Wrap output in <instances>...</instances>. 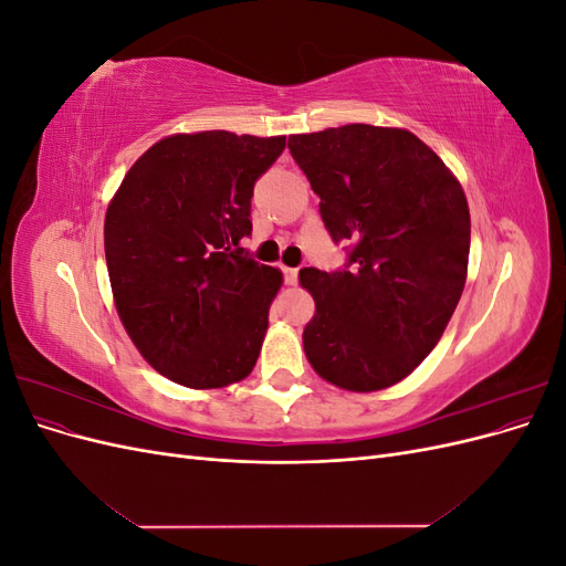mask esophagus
I'll use <instances>...</instances> for the list:
<instances>
[{"instance_id":"1","label":"esophagus","mask_w":566,"mask_h":566,"mask_svg":"<svg viewBox=\"0 0 566 566\" xmlns=\"http://www.w3.org/2000/svg\"><path fill=\"white\" fill-rule=\"evenodd\" d=\"M297 276H300V269H293V266H285V269H283V281H285V285H295V283H297Z\"/></svg>"}]
</instances>
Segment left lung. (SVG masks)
<instances>
[{
	"label": "left lung",
	"instance_id": "obj_1",
	"mask_svg": "<svg viewBox=\"0 0 566 566\" xmlns=\"http://www.w3.org/2000/svg\"><path fill=\"white\" fill-rule=\"evenodd\" d=\"M290 156L321 198L345 269H302L316 302L304 328L314 370L349 391L397 385L430 354L465 287L470 210L437 153L416 134L345 125L293 134Z\"/></svg>",
	"mask_w": 566,
	"mask_h": 566
}]
</instances>
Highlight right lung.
<instances>
[{
    "label": "right lung",
    "mask_w": 566,
    "mask_h": 566,
    "mask_svg": "<svg viewBox=\"0 0 566 566\" xmlns=\"http://www.w3.org/2000/svg\"><path fill=\"white\" fill-rule=\"evenodd\" d=\"M285 136L175 134L132 165L108 205L106 264L119 321L146 361L191 389L243 380L283 276L241 248L254 181Z\"/></svg>",
    "instance_id": "right-lung-1"
}]
</instances>
